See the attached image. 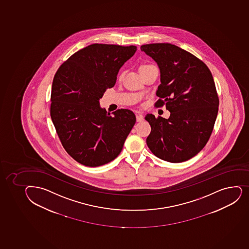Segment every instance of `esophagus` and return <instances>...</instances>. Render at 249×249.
Listing matches in <instances>:
<instances>
[{
  "mask_svg": "<svg viewBox=\"0 0 249 249\" xmlns=\"http://www.w3.org/2000/svg\"><path fill=\"white\" fill-rule=\"evenodd\" d=\"M136 121L137 122L144 121V116L142 115V114H136Z\"/></svg>",
  "mask_w": 249,
  "mask_h": 249,
  "instance_id": "34e87169",
  "label": "esophagus"
}]
</instances>
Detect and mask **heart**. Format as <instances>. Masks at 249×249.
<instances>
[{"label":"heart","mask_w":249,"mask_h":249,"mask_svg":"<svg viewBox=\"0 0 249 249\" xmlns=\"http://www.w3.org/2000/svg\"><path fill=\"white\" fill-rule=\"evenodd\" d=\"M154 65H153V64H142L141 67H140V72H145V71H147V70H150V69H152V68H154ZM124 73L125 72H123V71H121L120 72H119V74H118V78L119 79H122L123 78V76H124Z\"/></svg>","instance_id":"heart-1"}]
</instances>
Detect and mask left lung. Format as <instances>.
<instances>
[{
	"mask_svg": "<svg viewBox=\"0 0 249 249\" xmlns=\"http://www.w3.org/2000/svg\"><path fill=\"white\" fill-rule=\"evenodd\" d=\"M141 50L160 70L156 105L166 104L171 113L168 119L145 116L151 126L147 145L164 161H187L205 146L217 116L219 99L212 72L202 60L172 44H146Z\"/></svg>",
	"mask_w": 249,
	"mask_h": 249,
	"instance_id": "left-lung-1",
	"label": "left lung"
}]
</instances>
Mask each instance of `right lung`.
<instances>
[{"label": "right lung", "mask_w": 249, "mask_h": 249, "mask_svg": "<svg viewBox=\"0 0 249 249\" xmlns=\"http://www.w3.org/2000/svg\"><path fill=\"white\" fill-rule=\"evenodd\" d=\"M136 52L135 46L92 44L71 55L54 75L51 117L64 149L81 164L113 161L136 123L132 111L122 108L111 116L99 102Z\"/></svg>", "instance_id": "obj_1"}]
</instances>
